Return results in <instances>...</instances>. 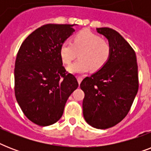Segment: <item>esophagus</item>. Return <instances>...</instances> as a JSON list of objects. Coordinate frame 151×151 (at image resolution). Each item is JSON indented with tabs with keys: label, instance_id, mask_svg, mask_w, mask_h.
Masks as SVG:
<instances>
[{
	"label": "esophagus",
	"instance_id": "34e87169",
	"mask_svg": "<svg viewBox=\"0 0 151 151\" xmlns=\"http://www.w3.org/2000/svg\"><path fill=\"white\" fill-rule=\"evenodd\" d=\"M77 79H78V84H81V81H82V80H83V78H82V77H81V76H78V78H77Z\"/></svg>",
	"mask_w": 151,
	"mask_h": 151
}]
</instances>
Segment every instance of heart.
I'll list each match as a JSON object with an SVG mask.
<instances>
[{"instance_id": "1", "label": "heart", "mask_w": 151, "mask_h": 151, "mask_svg": "<svg viewBox=\"0 0 151 151\" xmlns=\"http://www.w3.org/2000/svg\"><path fill=\"white\" fill-rule=\"evenodd\" d=\"M79 53V60L67 67L70 73H87L92 69L100 70L110 59L111 45L109 41L102 39L99 35L93 32L84 29L73 37L72 43L64 41L60 46L59 54L62 61L70 64Z\"/></svg>"}]
</instances>
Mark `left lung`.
<instances>
[{
    "instance_id": "left-lung-1",
    "label": "left lung",
    "mask_w": 151,
    "mask_h": 151,
    "mask_svg": "<svg viewBox=\"0 0 151 151\" xmlns=\"http://www.w3.org/2000/svg\"><path fill=\"white\" fill-rule=\"evenodd\" d=\"M111 45L110 59L96 73L81 81L85 92L83 115L93 128L106 129L128 114L139 88L136 55L130 45L116 30L96 28Z\"/></svg>"
}]
</instances>
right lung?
<instances>
[{
	"label": "right lung",
	"instance_id": "1",
	"mask_svg": "<svg viewBox=\"0 0 151 151\" xmlns=\"http://www.w3.org/2000/svg\"><path fill=\"white\" fill-rule=\"evenodd\" d=\"M73 25L46 24L29 34L18 52L15 95L26 117L40 126L55 124L69 96L78 87L63 66L60 46L75 30Z\"/></svg>",
	"mask_w": 151,
	"mask_h": 151
}]
</instances>
